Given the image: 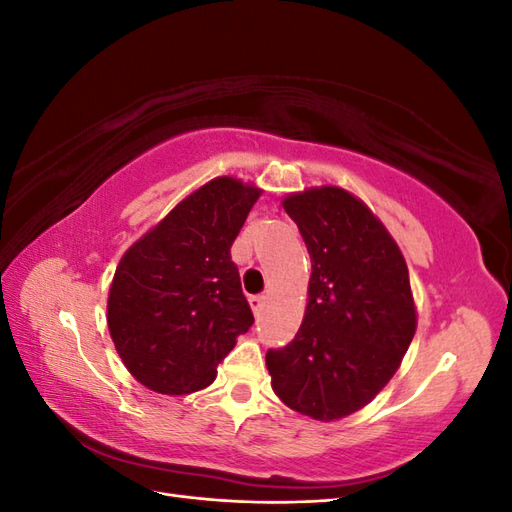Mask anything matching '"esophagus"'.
<instances>
[{
    "label": "esophagus",
    "instance_id": "obj_1",
    "mask_svg": "<svg viewBox=\"0 0 512 512\" xmlns=\"http://www.w3.org/2000/svg\"><path fill=\"white\" fill-rule=\"evenodd\" d=\"M265 303H267L265 294H254V297H250V305H252L256 316L262 312V309H265Z\"/></svg>",
    "mask_w": 512,
    "mask_h": 512
}]
</instances>
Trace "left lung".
Segmentation results:
<instances>
[{
  "instance_id": "8db88e82",
  "label": "left lung",
  "mask_w": 512,
  "mask_h": 512,
  "mask_svg": "<svg viewBox=\"0 0 512 512\" xmlns=\"http://www.w3.org/2000/svg\"><path fill=\"white\" fill-rule=\"evenodd\" d=\"M312 260L299 333L267 352L275 395L316 421L367 406L393 378L416 331L406 260L350 192L324 185L284 198Z\"/></svg>"
}]
</instances>
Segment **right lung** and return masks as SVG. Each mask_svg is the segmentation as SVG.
Segmentation results:
<instances>
[{"mask_svg":"<svg viewBox=\"0 0 512 512\" xmlns=\"http://www.w3.org/2000/svg\"><path fill=\"white\" fill-rule=\"evenodd\" d=\"M258 196L250 183L213 179L123 254L106 320L123 365L147 389H205L254 324L230 247Z\"/></svg>","mask_w":512,"mask_h":512,"instance_id":"right-lung-1","label":"right lung"}]
</instances>
